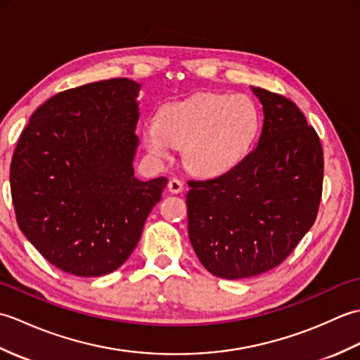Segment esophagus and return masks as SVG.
I'll use <instances>...</instances> for the list:
<instances>
[{
	"mask_svg": "<svg viewBox=\"0 0 360 360\" xmlns=\"http://www.w3.org/2000/svg\"><path fill=\"white\" fill-rule=\"evenodd\" d=\"M168 190H170L172 193H181L182 190H184V182H182L181 179H170L168 181Z\"/></svg>",
	"mask_w": 360,
	"mask_h": 360,
	"instance_id": "1",
	"label": "esophagus"
}]
</instances>
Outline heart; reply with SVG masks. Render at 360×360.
I'll use <instances>...</instances> for the list:
<instances>
[{
  "label": "heart",
  "mask_w": 360,
  "mask_h": 360,
  "mask_svg": "<svg viewBox=\"0 0 360 360\" xmlns=\"http://www.w3.org/2000/svg\"><path fill=\"white\" fill-rule=\"evenodd\" d=\"M258 128L259 112L248 96L201 93L160 106L142 136L153 158L167 159L172 145L181 147L187 170L213 178L241 162Z\"/></svg>",
  "instance_id": "obj_1"
}]
</instances>
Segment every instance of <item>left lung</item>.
Listing matches in <instances>:
<instances>
[{
	"instance_id": "8db88e82",
	"label": "left lung",
	"mask_w": 360,
	"mask_h": 360,
	"mask_svg": "<svg viewBox=\"0 0 360 360\" xmlns=\"http://www.w3.org/2000/svg\"><path fill=\"white\" fill-rule=\"evenodd\" d=\"M263 129L232 170L188 181V236L210 274L226 280L274 269L314 224L323 186V150L294 102L252 86Z\"/></svg>"
}]
</instances>
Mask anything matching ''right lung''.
I'll use <instances>...</instances> for the list:
<instances>
[{"label":"right lung","instance_id":"add662e5","mask_svg":"<svg viewBox=\"0 0 360 360\" xmlns=\"http://www.w3.org/2000/svg\"><path fill=\"white\" fill-rule=\"evenodd\" d=\"M139 89L129 79L66 89L38 106L20 136L11 164L17 223L63 272L116 271L162 196L164 176H134Z\"/></svg>","mask_w":360,"mask_h":360}]
</instances>
